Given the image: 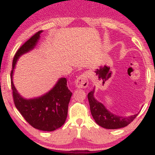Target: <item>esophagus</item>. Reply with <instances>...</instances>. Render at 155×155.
<instances>
[{
    "label": "esophagus",
    "mask_w": 155,
    "mask_h": 155,
    "mask_svg": "<svg viewBox=\"0 0 155 155\" xmlns=\"http://www.w3.org/2000/svg\"><path fill=\"white\" fill-rule=\"evenodd\" d=\"M75 84L77 88H86L88 85L87 74H83L79 76H78V78L76 79L75 81Z\"/></svg>",
    "instance_id": "1"
}]
</instances>
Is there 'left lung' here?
Returning a JSON list of instances; mask_svg holds the SVG:
<instances>
[{
	"mask_svg": "<svg viewBox=\"0 0 155 155\" xmlns=\"http://www.w3.org/2000/svg\"><path fill=\"white\" fill-rule=\"evenodd\" d=\"M94 94L95 89L87 95L90 111L96 123L104 128L119 129L124 127L133 122V120L138 116V113L128 117H122L111 113L102 103L96 100Z\"/></svg>",
	"mask_w": 155,
	"mask_h": 155,
	"instance_id": "obj_1",
	"label": "left lung"
}]
</instances>
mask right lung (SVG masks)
Instances as JSON below:
<instances>
[{
    "mask_svg": "<svg viewBox=\"0 0 155 155\" xmlns=\"http://www.w3.org/2000/svg\"><path fill=\"white\" fill-rule=\"evenodd\" d=\"M38 31L17 50L12 63L11 84L16 108L32 127L43 131H54L63 126L68 114V108L72 92L65 78H60L49 91L33 98H25L18 92L13 82L14 71L17 60L23 54L35 47L40 39Z\"/></svg>",
    "mask_w": 155,
    "mask_h": 155,
    "instance_id": "right-lung-1",
    "label": "right lung"
}]
</instances>
